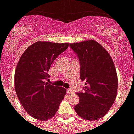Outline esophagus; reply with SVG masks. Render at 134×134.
<instances>
[{
	"label": "esophagus",
	"mask_w": 134,
	"mask_h": 134,
	"mask_svg": "<svg viewBox=\"0 0 134 134\" xmlns=\"http://www.w3.org/2000/svg\"><path fill=\"white\" fill-rule=\"evenodd\" d=\"M67 93H71L72 92V90H71V89H67Z\"/></svg>",
	"instance_id": "1"
}]
</instances>
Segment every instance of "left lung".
Masks as SVG:
<instances>
[{
  "label": "left lung",
  "instance_id": "left-lung-1",
  "mask_svg": "<svg viewBox=\"0 0 134 134\" xmlns=\"http://www.w3.org/2000/svg\"><path fill=\"white\" fill-rule=\"evenodd\" d=\"M80 64V79L86 80L84 91L77 93L75 112L88 121L98 120L106 114L116 98L118 77L112 58L94 40L70 44Z\"/></svg>",
  "mask_w": 134,
  "mask_h": 134
}]
</instances>
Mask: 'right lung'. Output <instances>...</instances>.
<instances>
[{
    "instance_id": "1",
    "label": "right lung",
    "mask_w": 134,
    "mask_h": 134,
    "mask_svg": "<svg viewBox=\"0 0 134 134\" xmlns=\"http://www.w3.org/2000/svg\"><path fill=\"white\" fill-rule=\"evenodd\" d=\"M69 47L68 43L37 41L22 54L15 72V90L20 103L33 118H52L66 94V89L49 84L51 64Z\"/></svg>"
}]
</instances>
